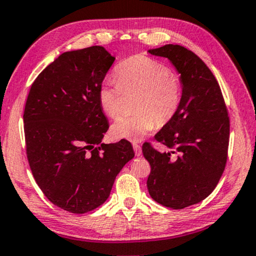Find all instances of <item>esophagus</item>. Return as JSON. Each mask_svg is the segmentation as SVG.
Returning <instances> with one entry per match:
<instances>
[{
  "mask_svg": "<svg viewBox=\"0 0 256 256\" xmlns=\"http://www.w3.org/2000/svg\"><path fill=\"white\" fill-rule=\"evenodd\" d=\"M132 146H134V150L136 156H140V154H142V148H140V145L137 144V142H134V144H132Z\"/></svg>",
  "mask_w": 256,
  "mask_h": 256,
  "instance_id": "1",
  "label": "esophagus"
}]
</instances>
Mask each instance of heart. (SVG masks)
I'll return each instance as SVG.
<instances>
[{
  "label": "heart",
  "instance_id": "heart-1",
  "mask_svg": "<svg viewBox=\"0 0 256 256\" xmlns=\"http://www.w3.org/2000/svg\"><path fill=\"white\" fill-rule=\"evenodd\" d=\"M114 80H106L98 90L102 110L110 118L122 112V96L137 94L132 116H122L111 126L114 138L140 139L165 126L178 114L182 100V82L170 68L152 57L136 54L122 60L116 69Z\"/></svg>",
  "mask_w": 256,
  "mask_h": 256
}]
</instances>
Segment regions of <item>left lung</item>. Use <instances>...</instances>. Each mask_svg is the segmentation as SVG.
Segmentation results:
<instances>
[{"instance_id": "obj_1", "label": "left lung", "mask_w": 256, "mask_h": 256, "mask_svg": "<svg viewBox=\"0 0 256 256\" xmlns=\"http://www.w3.org/2000/svg\"><path fill=\"white\" fill-rule=\"evenodd\" d=\"M148 52L168 57L176 68L182 100L173 120L154 137L172 151L142 145L151 166L148 190L160 205L182 210L206 199L222 176L230 144L228 110L212 71L193 51L168 44Z\"/></svg>"}]
</instances>
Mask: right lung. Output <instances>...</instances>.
I'll return each instance as SVG.
<instances>
[{
    "mask_svg": "<svg viewBox=\"0 0 256 256\" xmlns=\"http://www.w3.org/2000/svg\"><path fill=\"white\" fill-rule=\"evenodd\" d=\"M114 57L94 46L60 54L40 72L26 102V150L37 185L54 205L83 214L106 202L134 156L130 142L100 144L108 131L98 90Z\"/></svg>",
    "mask_w": 256,
    "mask_h": 256,
    "instance_id": "1",
    "label": "right lung"
}]
</instances>
